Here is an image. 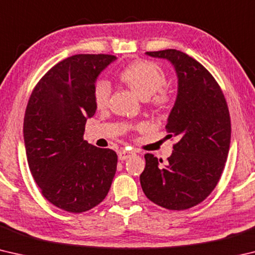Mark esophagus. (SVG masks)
I'll return each mask as SVG.
<instances>
[{
	"instance_id": "1",
	"label": "esophagus",
	"mask_w": 255,
	"mask_h": 255,
	"mask_svg": "<svg viewBox=\"0 0 255 255\" xmlns=\"http://www.w3.org/2000/svg\"><path fill=\"white\" fill-rule=\"evenodd\" d=\"M133 155H135V152H130V150L123 149L118 153V157H119V159H122V161H125V159L130 158L131 156H133Z\"/></svg>"
}]
</instances>
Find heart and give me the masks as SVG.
Here are the masks:
<instances>
[{
	"label": "heart",
	"mask_w": 255,
	"mask_h": 255,
	"mask_svg": "<svg viewBox=\"0 0 255 255\" xmlns=\"http://www.w3.org/2000/svg\"><path fill=\"white\" fill-rule=\"evenodd\" d=\"M119 80L126 84L141 100H148L165 84V74L156 63L149 60H137L120 72ZM110 97V85L106 81H99L93 88V99L97 108L103 109ZM169 97L160 92L155 95L153 103L157 107H165Z\"/></svg>",
	"instance_id": "b5f03b06"
}]
</instances>
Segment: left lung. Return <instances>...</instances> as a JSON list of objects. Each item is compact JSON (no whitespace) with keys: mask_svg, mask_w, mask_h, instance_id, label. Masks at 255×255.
Segmentation results:
<instances>
[{"mask_svg":"<svg viewBox=\"0 0 255 255\" xmlns=\"http://www.w3.org/2000/svg\"><path fill=\"white\" fill-rule=\"evenodd\" d=\"M146 55L169 60L178 76L165 128L179 141L164 166L153 154H145L140 185L163 208L189 209L204 201L221 179L231 144L230 111L221 86L196 59L176 49Z\"/></svg>","mask_w":255,"mask_h":255,"instance_id":"left-lung-1","label":"left lung"}]
</instances>
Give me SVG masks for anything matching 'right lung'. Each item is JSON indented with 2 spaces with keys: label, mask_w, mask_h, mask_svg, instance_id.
<instances>
[{
  "label": "right lung",
  "mask_w": 255,
  "mask_h": 255,
  "mask_svg": "<svg viewBox=\"0 0 255 255\" xmlns=\"http://www.w3.org/2000/svg\"><path fill=\"white\" fill-rule=\"evenodd\" d=\"M117 59L81 54L56 64L38 82L23 120L28 165L47 200L80 214L100 204L117 170V154L84 140L97 106L93 88L100 73Z\"/></svg>",
  "instance_id": "right-lung-1"
}]
</instances>
